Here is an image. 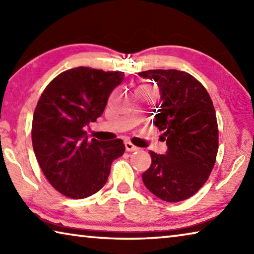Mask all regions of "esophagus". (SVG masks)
Returning a JSON list of instances; mask_svg holds the SVG:
<instances>
[{
	"label": "esophagus",
	"instance_id": "34e87169",
	"mask_svg": "<svg viewBox=\"0 0 254 254\" xmlns=\"http://www.w3.org/2000/svg\"><path fill=\"white\" fill-rule=\"evenodd\" d=\"M126 149H127V151H128V152L137 151V150H139V148L135 147V145L132 144L131 142H126Z\"/></svg>",
	"mask_w": 254,
	"mask_h": 254
}]
</instances>
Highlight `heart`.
Masks as SVG:
<instances>
[{
	"instance_id": "b5f03b06",
	"label": "heart",
	"mask_w": 254,
	"mask_h": 254,
	"mask_svg": "<svg viewBox=\"0 0 254 254\" xmlns=\"http://www.w3.org/2000/svg\"><path fill=\"white\" fill-rule=\"evenodd\" d=\"M139 89H141V91H152L151 88L148 87V86H140Z\"/></svg>"
}]
</instances>
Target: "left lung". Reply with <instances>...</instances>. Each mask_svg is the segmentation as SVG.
Instances as JSON below:
<instances>
[{
	"mask_svg": "<svg viewBox=\"0 0 254 254\" xmlns=\"http://www.w3.org/2000/svg\"><path fill=\"white\" fill-rule=\"evenodd\" d=\"M153 79L162 104L154 110L153 123L163 131L166 154L149 151L151 166L142 174L150 191L177 203L195 195L207 182L218 151V127L213 102L194 76L176 69L139 72Z\"/></svg>",
	"mask_w": 254,
	"mask_h": 254,
	"instance_id": "8db88e82",
	"label": "left lung"
}]
</instances>
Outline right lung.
<instances>
[{
    "label": "right lung",
    "instance_id": "add662e5",
    "mask_svg": "<svg viewBox=\"0 0 254 254\" xmlns=\"http://www.w3.org/2000/svg\"><path fill=\"white\" fill-rule=\"evenodd\" d=\"M123 71L77 67L63 71L47 85L32 119V145L46 178L69 198L95 194L109 178L111 165L121 157V139H88L85 127L104 112Z\"/></svg>",
    "mask_w": 254,
    "mask_h": 254
}]
</instances>
